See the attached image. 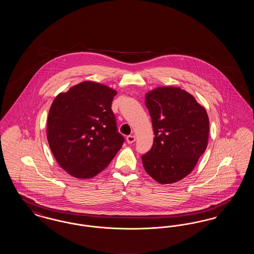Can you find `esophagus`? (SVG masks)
<instances>
[{"label":"esophagus","mask_w":254,"mask_h":254,"mask_svg":"<svg viewBox=\"0 0 254 254\" xmlns=\"http://www.w3.org/2000/svg\"><path fill=\"white\" fill-rule=\"evenodd\" d=\"M127 144H132L135 142V136L134 135H128L127 137Z\"/></svg>","instance_id":"34e87169"}]
</instances>
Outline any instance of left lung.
<instances>
[{
	"label": "left lung",
	"instance_id": "8db88e82",
	"mask_svg": "<svg viewBox=\"0 0 254 254\" xmlns=\"http://www.w3.org/2000/svg\"><path fill=\"white\" fill-rule=\"evenodd\" d=\"M154 131L153 145L142 155L147 174L160 184L180 181L205 152L209 131L205 109L180 87H157L145 96Z\"/></svg>",
	"mask_w": 254,
	"mask_h": 254
}]
</instances>
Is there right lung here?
<instances>
[{"instance_id":"1","label":"right lung","mask_w":254,"mask_h":254,"mask_svg":"<svg viewBox=\"0 0 254 254\" xmlns=\"http://www.w3.org/2000/svg\"><path fill=\"white\" fill-rule=\"evenodd\" d=\"M116 94L107 85L85 81L53 101L48 141L61 168L73 177H94L109 166L124 144L111 109Z\"/></svg>"}]
</instances>
